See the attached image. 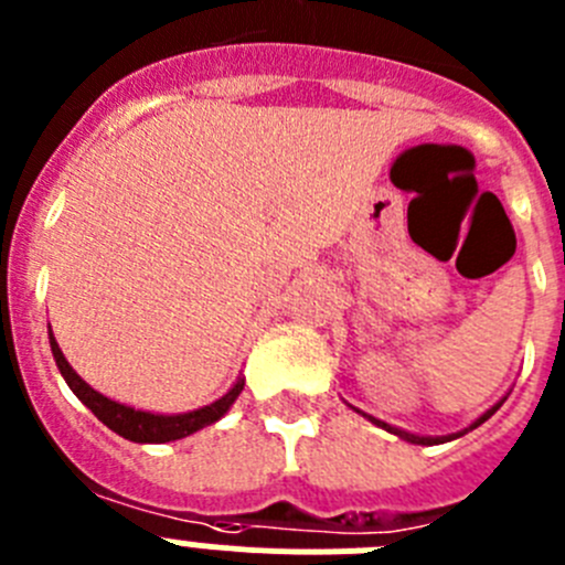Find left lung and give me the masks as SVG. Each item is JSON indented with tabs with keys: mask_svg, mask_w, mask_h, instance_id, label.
<instances>
[{
	"mask_svg": "<svg viewBox=\"0 0 565 565\" xmlns=\"http://www.w3.org/2000/svg\"><path fill=\"white\" fill-rule=\"evenodd\" d=\"M498 407H501V404H495V407H492V411H487L483 413L481 418H478L476 424H472V427H478V424H483L487 422L489 416H492V413L498 411ZM373 424H379V427H384V430H391V433H396V436H402V438H407V441H413V444H438V441H450L452 436H447V438H422V436H411V433H402V430H396V427H391V424H384V422H379V418H371Z\"/></svg>",
	"mask_w": 565,
	"mask_h": 565,
	"instance_id": "8db88e82",
	"label": "left lung"
}]
</instances>
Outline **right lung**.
Here are the masks:
<instances>
[{
	"mask_svg": "<svg viewBox=\"0 0 565 565\" xmlns=\"http://www.w3.org/2000/svg\"><path fill=\"white\" fill-rule=\"evenodd\" d=\"M50 351H53V359H56L64 382L70 384V391L76 393V396L87 404L89 411H93V416H96L102 424H107L113 433H118V436L138 444H163V441H178V438L192 436V433H198L201 427H206V424L217 422V418L232 407L234 398L239 396V391H243V379H239L226 396L217 398V402L209 404V407H201V411H192V413H178V416H154V413L135 411V407L118 404L113 402V398L102 396L98 391H93V387H89V384L84 382L73 367H70V362L64 359L62 348H58L53 333H50Z\"/></svg>",
	"mask_w": 565,
	"mask_h": 565,
	"instance_id": "obj_1",
	"label": "right lung"
}]
</instances>
